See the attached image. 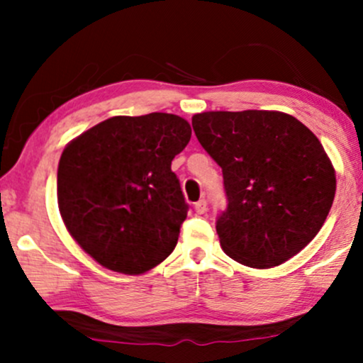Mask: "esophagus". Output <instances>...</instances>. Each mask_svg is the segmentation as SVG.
Instances as JSON below:
<instances>
[{"instance_id": "obj_1", "label": "esophagus", "mask_w": 363, "mask_h": 363, "mask_svg": "<svg viewBox=\"0 0 363 363\" xmlns=\"http://www.w3.org/2000/svg\"><path fill=\"white\" fill-rule=\"evenodd\" d=\"M194 210L198 215H203L206 211V199H199L194 203Z\"/></svg>"}]
</instances>
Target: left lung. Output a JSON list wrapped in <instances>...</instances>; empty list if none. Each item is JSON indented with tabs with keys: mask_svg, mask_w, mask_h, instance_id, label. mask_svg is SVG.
Returning <instances> with one entry per match:
<instances>
[{
	"mask_svg": "<svg viewBox=\"0 0 363 363\" xmlns=\"http://www.w3.org/2000/svg\"><path fill=\"white\" fill-rule=\"evenodd\" d=\"M201 147L222 167L227 208L216 234L232 259L278 266L318 235L336 191L320 141L294 116L274 111L201 112Z\"/></svg>",
	"mask_w": 363,
	"mask_h": 363,
	"instance_id": "8db88e82",
	"label": "left lung"
}]
</instances>
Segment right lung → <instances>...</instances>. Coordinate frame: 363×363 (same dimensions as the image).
Instances as JSON below:
<instances>
[{
	"label": "right lung",
	"instance_id": "add662e5",
	"mask_svg": "<svg viewBox=\"0 0 363 363\" xmlns=\"http://www.w3.org/2000/svg\"><path fill=\"white\" fill-rule=\"evenodd\" d=\"M189 140L186 119L152 112L104 121L65 148L57 205L83 251L126 274L174 251L189 205L170 164Z\"/></svg>",
	"mask_w": 363,
	"mask_h": 363
}]
</instances>
